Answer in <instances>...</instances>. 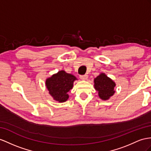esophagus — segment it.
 Instances as JSON below:
<instances>
[{
  "mask_svg": "<svg viewBox=\"0 0 151 151\" xmlns=\"http://www.w3.org/2000/svg\"><path fill=\"white\" fill-rule=\"evenodd\" d=\"M80 78L81 80H86V79H87L88 78V75H80Z\"/></svg>",
  "mask_w": 151,
  "mask_h": 151,
  "instance_id": "esophagus-1",
  "label": "esophagus"
}]
</instances>
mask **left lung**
Returning <instances> with one entry per match:
<instances>
[{"instance_id":"1","label":"left lung","mask_w":151,"mask_h":151,"mask_svg":"<svg viewBox=\"0 0 151 151\" xmlns=\"http://www.w3.org/2000/svg\"><path fill=\"white\" fill-rule=\"evenodd\" d=\"M94 88L98 92L99 97L103 100H107L114 93L115 83L105 73H101L94 80Z\"/></svg>"}]
</instances>
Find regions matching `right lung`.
Instances as JSON below:
<instances>
[{"label":"right lung","instance_id":"right-lung-1","mask_svg":"<svg viewBox=\"0 0 151 151\" xmlns=\"http://www.w3.org/2000/svg\"><path fill=\"white\" fill-rule=\"evenodd\" d=\"M76 80L77 78L74 75L62 70L46 79L45 83L53 99L64 103L68 99V92L72 89L73 82Z\"/></svg>","mask_w":151,"mask_h":151}]
</instances>
